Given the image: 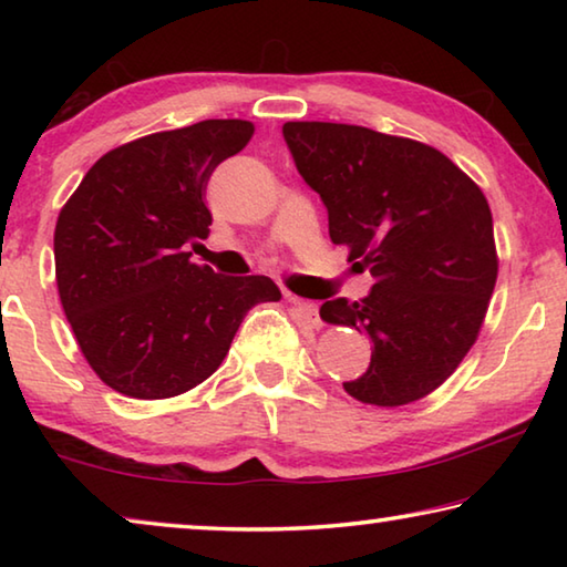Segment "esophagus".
Instances as JSON below:
<instances>
[{
    "mask_svg": "<svg viewBox=\"0 0 567 567\" xmlns=\"http://www.w3.org/2000/svg\"><path fill=\"white\" fill-rule=\"evenodd\" d=\"M292 307L297 310V315H300V320L305 324H310V328H320L322 320H320V310L318 305L315 302H307V300H300V297H290Z\"/></svg>",
    "mask_w": 567,
    "mask_h": 567,
    "instance_id": "34e87169",
    "label": "esophagus"
}]
</instances>
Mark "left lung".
Returning <instances> with one entry per match:
<instances>
[{
  "label": "left lung",
  "mask_w": 567,
  "mask_h": 567,
  "mask_svg": "<svg viewBox=\"0 0 567 567\" xmlns=\"http://www.w3.org/2000/svg\"><path fill=\"white\" fill-rule=\"evenodd\" d=\"M297 172L328 207L330 239L375 277L360 302L320 318L364 332L372 360L344 390L400 408L453 375L483 328L497 280L491 205L443 152L358 124L285 122Z\"/></svg>",
  "instance_id": "left-lung-1"
}]
</instances>
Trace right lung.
I'll use <instances>...</instances> for the list:
<instances>
[{"mask_svg": "<svg viewBox=\"0 0 567 567\" xmlns=\"http://www.w3.org/2000/svg\"><path fill=\"white\" fill-rule=\"evenodd\" d=\"M247 120H205L102 155L60 209L56 290L76 344L112 390L167 400L223 364L245 315L282 300L270 277H223L185 252L213 215L207 179L252 140Z\"/></svg>", "mask_w": 567, "mask_h": 567, "instance_id": "1", "label": "right lung"}]
</instances>
